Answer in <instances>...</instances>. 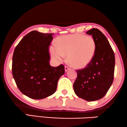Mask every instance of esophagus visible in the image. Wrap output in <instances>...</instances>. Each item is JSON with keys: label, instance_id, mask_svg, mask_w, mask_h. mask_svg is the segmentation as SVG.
I'll use <instances>...</instances> for the list:
<instances>
[{"label": "esophagus", "instance_id": "34e87169", "mask_svg": "<svg viewBox=\"0 0 127 127\" xmlns=\"http://www.w3.org/2000/svg\"><path fill=\"white\" fill-rule=\"evenodd\" d=\"M69 69H70V67L69 66H65V71H67Z\"/></svg>", "mask_w": 127, "mask_h": 127}]
</instances>
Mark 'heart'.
<instances>
[{"instance_id": "heart-1", "label": "heart", "mask_w": 127, "mask_h": 127, "mask_svg": "<svg viewBox=\"0 0 127 127\" xmlns=\"http://www.w3.org/2000/svg\"><path fill=\"white\" fill-rule=\"evenodd\" d=\"M96 50V43L91 36L76 34L61 36L57 39V46L50 47L53 57L62 60L67 55L69 64L75 67L82 68L91 63Z\"/></svg>"}]
</instances>
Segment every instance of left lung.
<instances>
[{
	"label": "left lung",
	"mask_w": 127,
	"mask_h": 127,
	"mask_svg": "<svg viewBox=\"0 0 127 127\" xmlns=\"http://www.w3.org/2000/svg\"><path fill=\"white\" fill-rule=\"evenodd\" d=\"M86 34L94 38L96 50L91 63L76 70L77 77L73 89L78 97L93 101L102 98L112 84L115 58L107 38L98 29H92Z\"/></svg>",
	"instance_id": "1"
}]
</instances>
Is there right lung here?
<instances>
[{
    "mask_svg": "<svg viewBox=\"0 0 127 127\" xmlns=\"http://www.w3.org/2000/svg\"><path fill=\"white\" fill-rule=\"evenodd\" d=\"M53 34L32 31L24 36L15 49L12 76L18 89L31 98L39 100L55 93L64 65L51 66L49 47Z\"/></svg>",
    "mask_w": 127,
    "mask_h": 127,
    "instance_id": "right-lung-1",
    "label": "right lung"
}]
</instances>
